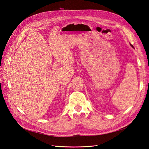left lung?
Returning <instances> with one entry per match:
<instances>
[{
  "instance_id": "left-lung-1",
  "label": "left lung",
  "mask_w": 149,
  "mask_h": 149,
  "mask_svg": "<svg viewBox=\"0 0 149 149\" xmlns=\"http://www.w3.org/2000/svg\"><path fill=\"white\" fill-rule=\"evenodd\" d=\"M130 45H131V47H133V46L132 45H131V44H130Z\"/></svg>"
}]
</instances>
